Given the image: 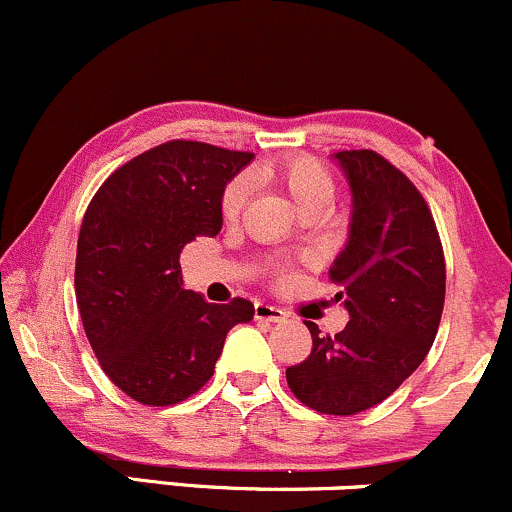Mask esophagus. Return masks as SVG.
Segmentation results:
<instances>
[{
    "label": "esophagus",
    "instance_id": "34e87169",
    "mask_svg": "<svg viewBox=\"0 0 512 512\" xmlns=\"http://www.w3.org/2000/svg\"><path fill=\"white\" fill-rule=\"evenodd\" d=\"M255 318L257 320H269V323H282L286 320V311L272 303H255Z\"/></svg>",
    "mask_w": 512,
    "mask_h": 512
}]
</instances>
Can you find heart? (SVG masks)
<instances>
[{
	"instance_id": "obj_1",
	"label": "heart",
	"mask_w": 512,
	"mask_h": 512,
	"mask_svg": "<svg viewBox=\"0 0 512 512\" xmlns=\"http://www.w3.org/2000/svg\"><path fill=\"white\" fill-rule=\"evenodd\" d=\"M272 177L284 184L286 192L294 196V201L303 211H330V206H333L335 201V192H338L333 174L325 170L323 162L311 155H296L279 162V165L274 167ZM243 204L245 182L243 179H233V182H228V187L223 189L221 216L226 218V221H235V218L240 216V211H243Z\"/></svg>"
}]
</instances>
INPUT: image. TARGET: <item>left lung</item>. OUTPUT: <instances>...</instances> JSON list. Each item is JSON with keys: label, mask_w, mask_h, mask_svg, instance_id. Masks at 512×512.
Returning a JSON list of instances; mask_svg holds the SVG:
<instances>
[{"label": "left lung", "mask_w": 512, "mask_h": 512, "mask_svg": "<svg viewBox=\"0 0 512 512\" xmlns=\"http://www.w3.org/2000/svg\"><path fill=\"white\" fill-rule=\"evenodd\" d=\"M335 160L352 189V228L330 267L350 311L345 330H311V355L286 369L291 393L313 411L355 415L389 398L420 367L445 306V252L428 201L374 150Z\"/></svg>", "instance_id": "obj_1"}]
</instances>
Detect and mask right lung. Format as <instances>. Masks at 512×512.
I'll return each instance as SVG.
<instances>
[{"instance_id":"obj_1","label":"right lung","mask_w":512,"mask_h":512,"mask_svg":"<svg viewBox=\"0 0 512 512\" xmlns=\"http://www.w3.org/2000/svg\"><path fill=\"white\" fill-rule=\"evenodd\" d=\"M252 153L167 140L111 172L77 240L75 294L104 374L143 406H174L213 376L247 299L209 303L182 289L179 252L223 226L221 196Z\"/></svg>"}]
</instances>
